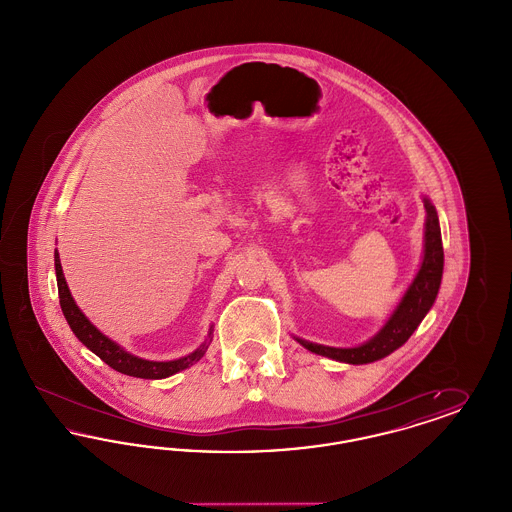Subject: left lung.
<instances>
[{
    "mask_svg": "<svg viewBox=\"0 0 512 512\" xmlns=\"http://www.w3.org/2000/svg\"><path fill=\"white\" fill-rule=\"evenodd\" d=\"M424 209H426V224H424L422 265L418 268L411 286L401 297L399 305L388 318V322L382 326V330L374 338L357 347H328V345H320V343L301 340V338H295V340L299 341L305 349L322 357H328L340 363H349V365H366V363H374L378 359L388 357L413 336L414 330L418 328L422 318L428 315V311L432 309L438 297L441 274H443V245H441L438 213L428 197H424Z\"/></svg>",
    "mask_w": 512,
    "mask_h": 512,
    "instance_id": "8db88e82",
    "label": "left lung"
}]
</instances>
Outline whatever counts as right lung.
<instances>
[{"mask_svg":"<svg viewBox=\"0 0 512 512\" xmlns=\"http://www.w3.org/2000/svg\"><path fill=\"white\" fill-rule=\"evenodd\" d=\"M55 276H57V290H59V303H61V311L67 318L74 336L82 341L92 353H96L103 363L115 368L117 372L128 374V376H136V378H146V380H161V378H169L172 374L195 365L207 351L209 343L213 340V326L209 328L207 340L203 341L194 353L174 359V361H147L140 359L128 351H124L119 343L109 340L107 336H103L98 328L84 317V313L76 307L73 295L69 292L67 280L63 276V268L59 261V253L55 249Z\"/></svg>","mask_w":512,"mask_h":512,"instance_id":"add662e5","label":"right lung"}]
</instances>
